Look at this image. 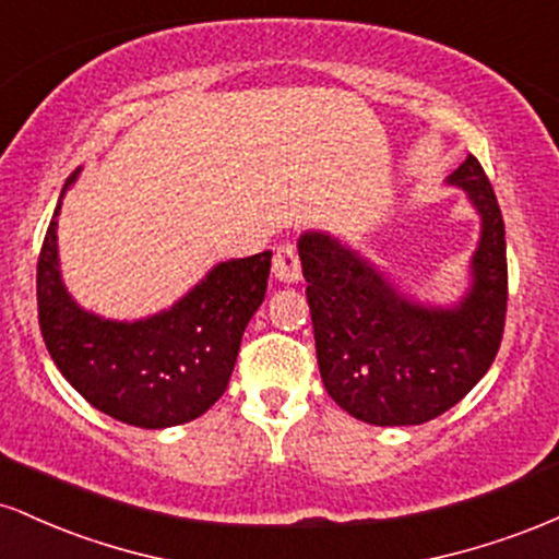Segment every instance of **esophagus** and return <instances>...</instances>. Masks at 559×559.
Instances as JSON below:
<instances>
[{
	"instance_id": "obj_1",
	"label": "esophagus",
	"mask_w": 559,
	"mask_h": 559,
	"mask_svg": "<svg viewBox=\"0 0 559 559\" xmlns=\"http://www.w3.org/2000/svg\"><path fill=\"white\" fill-rule=\"evenodd\" d=\"M273 275L284 284H297L301 278V262L294 243H281L273 254Z\"/></svg>"
}]
</instances>
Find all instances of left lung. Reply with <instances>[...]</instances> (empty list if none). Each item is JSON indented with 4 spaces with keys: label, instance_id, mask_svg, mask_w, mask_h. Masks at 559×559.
Returning a JSON list of instances; mask_svg holds the SVG:
<instances>
[{
    "label": "left lung",
    "instance_id": "8db88e82",
    "mask_svg": "<svg viewBox=\"0 0 559 559\" xmlns=\"http://www.w3.org/2000/svg\"><path fill=\"white\" fill-rule=\"evenodd\" d=\"M447 183L463 189L480 215L471 288L454 307L404 297L336 236H299L320 378L338 407L370 426L439 418L486 376L502 344L507 243L497 197L473 155Z\"/></svg>",
    "mask_w": 559,
    "mask_h": 559
}]
</instances>
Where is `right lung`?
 Instances as JSON below:
<instances>
[{"label": "right lung", "instance_id": "obj_1", "mask_svg": "<svg viewBox=\"0 0 559 559\" xmlns=\"http://www.w3.org/2000/svg\"><path fill=\"white\" fill-rule=\"evenodd\" d=\"M62 194L36 267L38 325L60 373L99 413L128 426L170 428L204 415L226 391L243 329L265 299L273 252L221 262L157 316L107 320L83 310L62 284Z\"/></svg>", "mask_w": 559, "mask_h": 559}]
</instances>
